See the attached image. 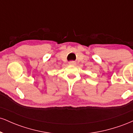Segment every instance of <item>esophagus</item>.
<instances>
[{
	"label": "esophagus",
	"mask_w": 133,
	"mask_h": 133,
	"mask_svg": "<svg viewBox=\"0 0 133 133\" xmlns=\"http://www.w3.org/2000/svg\"><path fill=\"white\" fill-rule=\"evenodd\" d=\"M69 64L70 65H76V62H73V61L70 62H69Z\"/></svg>",
	"instance_id": "34e87169"
}]
</instances>
